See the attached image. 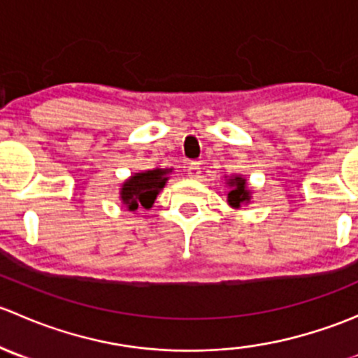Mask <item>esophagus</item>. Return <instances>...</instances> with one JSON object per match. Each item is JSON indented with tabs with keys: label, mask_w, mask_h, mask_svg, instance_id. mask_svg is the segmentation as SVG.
Masks as SVG:
<instances>
[{
	"label": "esophagus",
	"mask_w": 358,
	"mask_h": 358,
	"mask_svg": "<svg viewBox=\"0 0 358 358\" xmlns=\"http://www.w3.org/2000/svg\"><path fill=\"white\" fill-rule=\"evenodd\" d=\"M187 176H189V178H199L201 176V166H199V162H190L189 166H187Z\"/></svg>",
	"instance_id": "esophagus-1"
}]
</instances>
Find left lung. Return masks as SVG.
I'll return each mask as SVG.
<instances>
[{"instance_id": "left-lung-1", "label": "left lung", "mask_w": 358, "mask_h": 358, "mask_svg": "<svg viewBox=\"0 0 358 358\" xmlns=\"http://www.w3.org/2000/svg\"><path fill=\"white\" fill-rule=\"evenodd\" d=\"M229 194H227V201L232 208H241L243 204H246L251 199V192L248 190L246 187V180L243 176H230L229 178Z\"/></svg>"}]
</instances>
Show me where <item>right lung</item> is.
Listing matches in <instances>:
<instances>
[{
    "mask_svg": "<svg viewBox=\"0 0 358 358\" xmlns=\"http://www.w3.org/2000/svg\"><path fill=\"white\" fill-rule=\"evenodd\" d=\"M171 169H149V171L135 173L129 176L121 187L122 204L128 208V211H136L138 208L150 209L157 194L164 189L168 182V175Z\"/></svg>",
    "mask_w": 358,
    "mask_h": 358,
    "instance_id": "obj_1",
    "label": "right lung"
}]
</instances>
